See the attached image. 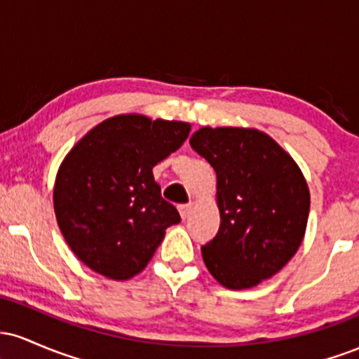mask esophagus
<instances>
[{"instance_id": "34e87169", "label": "esophagus", "mask_w": 359, "mask_h": 359, "mask_svg": "<svg viewBox=\"0 0 359 359\" xmlns=\"http://www.w3.org/2000/svg\"><path fill=\"white\" fill-rule=\"evenodd\" d=\"M191 211H192V204H180L179 205V212H180V217H182V219H187V217L191 216Z\"/></svg>"}]
</instances>
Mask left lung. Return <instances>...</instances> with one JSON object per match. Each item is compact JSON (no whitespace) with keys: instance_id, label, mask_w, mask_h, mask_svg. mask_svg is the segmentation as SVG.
Returning <instances> with one entry per match:
<instances>
[{"instance_id":"obj_1","label":"left lung","mask_w":359,"mask_h":359,"mask_svg":"<svg viewBox=\"0 0 359 359\" xmlns=\"http://www.w3.org/2000/svg\"><path fill=\"white\" fill-rule=\"evenodd\" d=\"M191 147L217 175V234L201 248L221 285L240 290L270 278L295 255L311 196L290 155L248 128H201Z\"/></svg>"}]
</instances>
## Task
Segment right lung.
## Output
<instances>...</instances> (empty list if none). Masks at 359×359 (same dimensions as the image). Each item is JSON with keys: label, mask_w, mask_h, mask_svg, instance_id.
<instances>
[{"label": "right lung", "mask_w": 359, "mask_h": 359, "mask_svg": "<svg viewBox=\"0 0 359 359\" xmlns=\"http://www.w3.org/2000/svg\"><path fill=\"white\" fill-rule=\"evenodd\" d=\"M191 125L121 114L69 151L53 189L65 241L84 265L113 280L140 273L168 226L180 222L154 179L156 163L185 142Z\"/></svg>", "instance_id": "1"}]
</instances>
